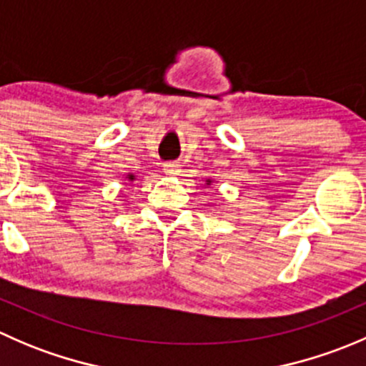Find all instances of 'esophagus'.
<instances>
[{"instance_id": "34e87169", "label": "esophagus", "mask_w": 366, "mask_h": 366, "mask_svg": "<svg viewBox=\"0 0 366 366\" xmlns=\"http://www.w3.org/2000/svg\"><path fill=\"white\" fill-rule=\"evenodd\" d=\"M180 172V164L175 161H169V162H164V173L166 175H179Z\"/></svg>"}]
</instances>
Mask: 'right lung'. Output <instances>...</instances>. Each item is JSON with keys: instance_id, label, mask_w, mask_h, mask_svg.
<instances>
[{"instance_id": "obj_1", "label": "right lung", "mask_w": 366, "mask_h": 366, "mask_svg": "<svg viewBox=\"0 0 366 366\" xmlns=\"http://www.w3.org/2000/svg\"><path fill=\"white\" fill-rule=\"evenodd\" d=\"M129 179H132V175H131V177H129Z\"/></svg>"}]
</instances>
